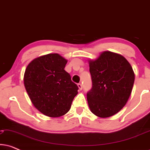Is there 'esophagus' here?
Segmentation results:
<instances>
[{
  "instance_id": "34e87169",
  "label": "esophagus",
  "mask_w": 150,
  "mask_h": 150,
  "mask_svg": "<svg viewBox=\"0 0 150 150\" xmlns=\"http://www.w3.org/2000/svg\"><path fill=\"white\" fill-rule=\"evenodd\" d=\"M78 87H79L80 90L83 89V85H82L81 83H79V84H78Z\"/></svg>"
}]
</instances>
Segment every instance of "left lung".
<instances>
[{"label":"left lung","instance_id":"obj_1","mask_svg":"<svg viewBox=\"0 0 150 150\" xmlns=\"http://www.w3.org/2000/svg\"><path fill=\"white\" fill-rule=\"evenodd\" d=\"M92 87L87 92L91 111L100 117L117 113L126 105L134 82V73L122 55L105 51L89 61Z\"/></svg>","mask_w":150,"mask_h":150}]
</instances>
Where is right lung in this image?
Wrapping results in <instances>:
<instances>
[{
	"mask_svg": "<svg viewBox=\"0 0 150 150\" xmlns=\"http://www.w3.org/2000/svg\"><path fill=\"white\" fill-rule=\"evenodd\" d=\"M67 62L57 53L35 59L28 65L24 84L37 109L51 117L69 111L79 87L64 68Z\"/></svg>",
	"mask_w": 150,
	"mask_h": 150,
	"instance_id": "right-lung-1",
	"label": "right lung"
}]
</instances>
